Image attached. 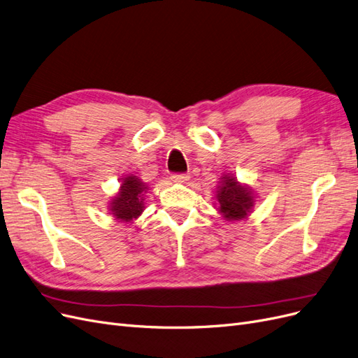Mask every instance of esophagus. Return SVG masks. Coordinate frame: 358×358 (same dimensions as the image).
<instances>
[{
    "label": "esophagus",
    "instance_id": "esophagus-1",
    "mask_svg": "<svg viewBox=\"0 0 358 358\" xmlns=\"http://www.w3.org/2000/svg\"><path fill=\"white\" fill-rule=\"evenodd\" d=\"M171 178L177 182H184V181H187L190 177L187 174H184V172H177V174H172Z\"/></svg>",
    "mask_w": 358,
    "mask_h": 358
}]
</instances>
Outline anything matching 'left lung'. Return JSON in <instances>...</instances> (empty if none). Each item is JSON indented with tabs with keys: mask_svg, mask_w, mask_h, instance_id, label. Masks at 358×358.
I'll return each mask as SVG.
<instances>
[{
	"mask_svg": "<svg viewBox=\"0 0 358 358\" xmlns=\"http://www.w3.org/2000/svg\"><path fill=\"white\" fill-rule=\"evenodd\" d=\"M217 201L220 203V213H223L227 220H242L255 203L250 190L230 177L224 178L218 190Z\"/></svg>",
	"mask_w": 358,
	"mask_h": 358,
	"instance_id": "left-lung-1",
	"label": "left lung"
}]
</instances>
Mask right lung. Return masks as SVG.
Listing matches in <instances>:
<instances>
[{
  "label": "right lung",
  "mask_w": 358,
  "mask_h": 358,
  "mask_svg": "<svg viewBox=\"0 0 358 358\" xmlns=\"http://www.w3.org/2000/svg\"><path fill=\"white\" fill-rule=\"evenodd\" d=\"M144 184L136 177H126L122 182V192L117 194V198L113 201V214L119 220L129 222L132 218H136L143 211V199L141 194L144 192Z\"/></svg>",
  "instance_id": "right-lung-1"
}]
</instances>
